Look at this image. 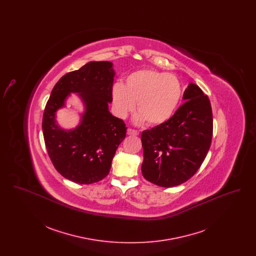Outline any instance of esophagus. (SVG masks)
Wrapping results in <instances>:
<instances>
[{"label": "esophagus", "instance_id": "esophagus-1", "mask_svg": "<svg viewBox=\"0 0 256 256\" xmlns=\"http://www.w3.org/2000/svg\"><path fill=\"white\" fill-rule=\"evenodd\" d=\"M126 134H128V135H138L139 132H137V130H132V128H128V132H126Z\"/></svg>", "mask_w": 256, "mask_h": 256}]
</instances>
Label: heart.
Returning <instances> with one entry per match:
<instances>
[{"label":"heart","instance_id":"b5f03b06","mask_svg":"<svg viewBox=\"0 0 256 256\" xmlns=\"http://www.w3.org/2000/svg\"><path fill=\"white\" fill-rule=\"evenodd\" d=\"M111 96L118 117L126 118L137 102L139 121L145 119L150 124H160L168 121L176 110L182 87L174 74L144 69L128 76L124 86L115 84Z\"/></svg>","mask_w":256,"mask_h":256}]
</instances>
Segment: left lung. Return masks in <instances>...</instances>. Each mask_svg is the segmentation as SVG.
<instances>
[{
    "label": "left lung",
    "instance_id": "8db88e82",
    "mask_svg": "<svg viewBox=\"0 0 256 256\" xmlns=\"http://www.w3.org/2000/svg\"><path fill=\"white\" fill-rule=\"evenodd\" d=\"M183 100L185 102L168 121L141 134L143 176L161 187L176 186L192 178L211 145L213 116L209 98L191 82Z\"/></svg>",
    "mask_w": 256,
    "mask_h": 256
}]
</instances>
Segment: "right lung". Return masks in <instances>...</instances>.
I'll return each instance as SVG.
<instances>
[{
	"label": "right lung",
	"mask_w": 256,
	"mask_h": 256,
	"mask_svg": "<svg viewBox=\"0 0 256 256\" xmlns=\"http://www.w3.org/2000/svg\"><path fill=\"white\" fill-rule=\"evenodd\" d=\"M110 61H90L64 74L44 110L42 130L50 158L61 176L74 182L91 184L104 178L126 137V124L108 110L115 76ZM71 92L82 98L85 112L76 128L64 130L55 115Z\"/></svg>",
	"instance_id": "1"
}]
</instances>
